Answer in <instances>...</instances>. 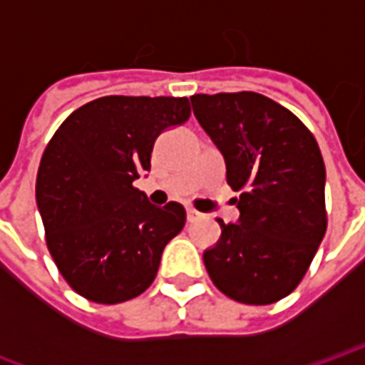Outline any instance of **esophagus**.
I'll return each mask as SVG.
<instances>
[{"instance_id": "obj_1", "label": "esophagus", "mask_w": 365, "mask_h": 365, "mask_svg": "<svg viewBox=\"0 0 365 365\" xmlns=\"http://www.w3.org/2000/svg\"><path fill=\"white\" fill-rule=\"evenodd\" d=\"M201 217H203V213H199V211H195V209H187V221L190 222H195V221H199V219H201Z\"/></svg>"}]
</instances>
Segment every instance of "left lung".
I'll return each mask as SVG.
<instances>
[{"instance_id": "obj_1", "label": "left lung", "mask_w": 365, "mask_h": 365, "mask_svg": "<svg viewBox=\"0 0 365 365\" xmlns=\"http://www.w3.org/2000/svg\"><path fill=\"white\" fill-rule=\"evenodd\" d=\"M193 115L225 158L227 183L242 191L238 221L203 252L219 289L269 305L303 279L327 230L324 162L309 128L254 91L191 96Z\"/></svg>"}]
</instances>
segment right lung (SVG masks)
I'll use <instances>...</instances> for the list:
<instances>
[{
    "instance_id": "1",
    "label": "right lung",
    "mask_w": 365,
    "mask_h": 365,
    "mask_svg": "<svg viewBox=\"0 0 365 365\" xmlns=\"http://www.w3.org/2000/svg\"><path fill=\"white\" fill-rule=\"evenodd\" d=\"M190 115L187 97H99L52 136L36 174V205L52 258L82 297L115 305L154 282L185 209L152 205L133 182L150 170L156 138Z\"/></svg>"
}]
</instances>
